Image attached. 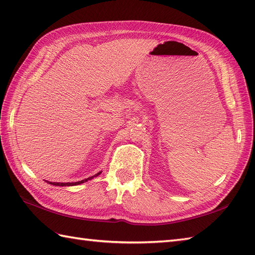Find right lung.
Segmentation results:
<instances>
[{
    "label": "right lung",
    "instance_id": "1",
    "mask_svg": "<svg viewBox=\"0 0 255 255\" xmlns=\"http://www.w3.org/2000/svg\"><path fill=\"white\" fill-rule=\"evenodd\" d=\"M100 174H101V172L97 173V174L94 175V176H97V175H100ZM94 176H91L89 178H86V180H82V181H79V182H73V183H51L50 182V184H52V185H56V186H73V185H79V184H82V183L86 182L88 180H91V178H93Z\"/></svg>",
    "mask_w": 255,
    "mask_h": 255
}]
</instances>
